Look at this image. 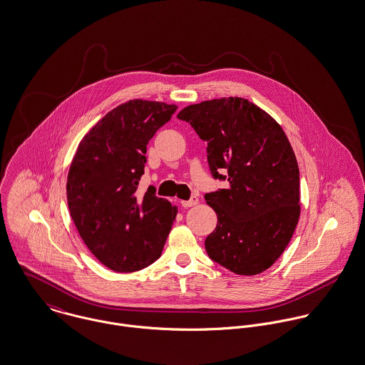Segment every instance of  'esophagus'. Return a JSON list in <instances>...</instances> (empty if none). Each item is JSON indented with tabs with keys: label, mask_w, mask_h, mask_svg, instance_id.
<instances>
[{
	"label": "esophagus",
	"mask_w": 365,
	"mask_h": 365,
	"mask_svg": "<svg viewBox=\"0 0 365 365\" xmlns=\"http://www.w3.org/2000/svg\"><path fill=\"white\" fill-rule=\"evenodd\" d=\"M199 202V197L197 196H192L189 200H183L182 202V205L185 207V208H187V207H193V205H196Z\"/></svg>",
	"instance_id": "34e87169"
}]
</instances>
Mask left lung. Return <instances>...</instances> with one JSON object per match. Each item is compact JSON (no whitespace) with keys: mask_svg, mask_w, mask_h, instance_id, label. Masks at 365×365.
Returning <instances> with one entry per match:
<instances>
[{"mask_svg":"<svg viewBox=\"0 0 365 365\" xmlns=\"http://www.w3.org/2000/svg\"><path fill=\"white\" fill-rule=\"evenodd\" d=\"M178 119L207 144L214 179L228 182L204 196L218 218L204 241L210 259L241 276L267 270L291 241L301 212L299 169L282 125L232 96L186 106Z\"/></svg>","mask_w":365,"mask_h":365,"instance_id":"obj_1","label":"left lung"}]
</instances>
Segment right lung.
Instances as JSON below:
<instances>
[{"label": "right lung", "mask_w": 365, "mask_h": 365, "mask_svg": "<svg viewBox=\"0 0 365 365\" xmlns=\"http://www.w3.org/2000/svg\"><path fill=\"white\" fill-rule=\"evenodd\" d=\"M176 105L134 99L106 113L83 137L67 178V202L82 241L106 267L138 272L154 263L178 207L150 186L137 193L147 144Z\"/></svg>", "instance_id": "right-lung-1"}]
</instances>
